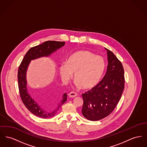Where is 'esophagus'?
Segmentation results:
<instances>
[{"instance_id":"esophagus-1","label":"esophagus","mask_w":147,"mask_h":147,"mask_svg":"<svg viewBox=\"0 0 147 147\" xmlns=\"http://www.w3.org/2000/svg\"><path fill=\"white\" fill-rule=\"evenodd\" d=\"M77 96V94L75 92H71L69 94V98H75Z\"/></svg>"}]
</instances>
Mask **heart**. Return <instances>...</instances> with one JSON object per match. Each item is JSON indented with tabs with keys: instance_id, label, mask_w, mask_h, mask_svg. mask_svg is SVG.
Listing matches in <instances>:
<instances>
[{
	"instance_id": "heart-1",
	"label": "heart",
	"mask_w": 147,
	"mask_h": 147,
	"mask_svg": "<svg viewBox=\"0 0 147 147\" xmlns=\"http://www.w3.org/2000/svg\"><path fill=\"white\" fill-rule=\"evenodd\" d=\"M105 69L104 59L88 51H78L72 54L66 65L59 68L61 78L67 82L72 78L76 85L84 89H90L96 86L100 81Z\"/></svg>"
}]
</instances>
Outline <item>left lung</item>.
I'll return each instance as SVG.
<instances>
[{
    "instance_id": "1",
    "label": "left lung",
    "mask_w": 147,
    "mask_h": 147,
    "mask_svg": "<svg viewBox=\"0 0 147 147\" xmlns=\"http://www.w3.org/2000/svg\"><path fill=\"white\" fill-rule=\"evenodd\" d=\"M107 50V72L98 85L82 94V114L91 121L101 120L110 115L117 105L124 88V71L121 62Z\"/></svg>"
}]
</instances>
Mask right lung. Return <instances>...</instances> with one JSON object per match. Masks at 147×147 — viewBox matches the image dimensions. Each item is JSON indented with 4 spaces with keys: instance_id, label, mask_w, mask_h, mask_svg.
Here are the masks:
<instances>
[{
    "instance_id": "add662e5",
    "label": "right lung",
    "mask_w": 147,
    "mask_h": 147,
    "mask_svg": "<svg viewBox=\"0 0 147 147\" xmlns=\"http://www.w3.org/2000/svg\"><path fill=\"white\" fill-rule=\"evenodd\" d=\"M65 42L48 40L32 47L25 55L18 71V88L21 99L28 110L33 114L42 118H49L54 116L61 105L66 101L67 94L63 95L61 103L52 111H48L42 108L30 95L27 88L26 73L31 60L42 57H48L65 45Z\"/></svg>"
}]
</instances>
